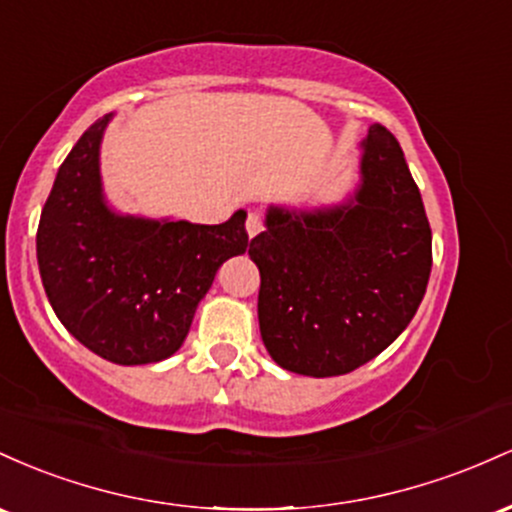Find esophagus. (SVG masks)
Returning <instances> with one entry per match:
<instances>
[{
	"label": "esophagus",
	"mask_w": 512,
	"mask_h": 512,
	"mask_svg": "<svg viewBox=\"0 0 512 512\" xmlns=\"http://www.w3.org/2000/svg\"><path fill=\"white\" fill-rule=\"evenodd\" d=\"M261 229H263L261 212H249V217H246V234H249V239H254Z\"/></svg>",
	"instance_id": "obj_1"
}]
</instances>
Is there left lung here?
Here are the masks:
<instances>
[{
	"label": "left lung",
	"mask_w": 512,
	"mask_h": 512,
	"mask_svg": "<svg viewBox=\"0 0 512 512\" xmlns=\"http://www.w3.org/2000/svg\"><path fill=\"white\" fill-rule=\"evenodd\" d=\"M263 346L287 372L336 377L370 363L426 295L433 237L404 152L384 125L360 142V183L321 208L268 205L251 239Z\"/></svg>",
	"instance_id": "left-lung-1"
}]
</instances>
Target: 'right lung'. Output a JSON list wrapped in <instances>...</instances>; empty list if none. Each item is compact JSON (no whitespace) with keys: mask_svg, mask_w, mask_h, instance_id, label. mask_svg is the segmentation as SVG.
I'll use <instances>...</instances> for the list:
<instances>
[{"mask_svg":"<svg viewBox=\"0 0 512 512\" xmlns=\"http://www.w3.org/2000/svg\"><path fill=\"white\" fill-rule=\"evenodd\" d=\"M113 113L84 132L40 212L38 268L57 319L116 365L171 358L227 258L249 249L246 212L222 225L125 215L108 203L101 142Z\"/></svg>","mask_w":512,"mask_h":512,"instance_id":"obj_1","label":"right lung"}]
</instances>
